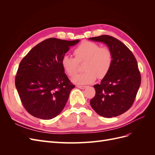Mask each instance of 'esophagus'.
Returning a JSON list of instances; mask_svg holds the SVG:
<instances>
[{"mask_svg":"<svg viewBox=\"0 0 155 155\" xmlns=\"http://www.w3.org/2000/svg\"><path fill=\"white\" fill-rule=\"evenodd\" d=\"M77 87H78V88H81V89H84V88H85L87 87V86H81V85H78V86H77Z\"/></svg>","mask_w":155,"mask_h":155,"instance_id":"esophagus-1","label":"esophagus"}]
</instances>
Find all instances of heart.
<instances>
[{
  "label": "heart",
  "mask_w": 155,
  "mask_h": 155,
  "mask_svg": "<svg viewBox=\"0 0 155 155\" xmlns=\"http://www.w3.org/2000/svg\"><path fill=\"white\" fill-rule=\"evenodd\" d=\"M75 58L64 55L61 59V66L69 76L76 74L79 63L85 61V72L74 76L72 81L76 84L85 85L94 81L96 78L103 79L109 73L113 63V55L111 50L105 46L94 42L85 41L74 50Z\"/></svg>",
  "instance_id": "b5f03b06"
}]
</instances>
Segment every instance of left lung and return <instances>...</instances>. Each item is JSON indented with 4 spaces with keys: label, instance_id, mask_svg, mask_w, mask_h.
Instances as JSON below:
<instances>
[{
    "label": "left lung",
    "instance_id": "obj_1",
    "mask_svg": "<svg viewBox=\"0 0 155 155\" xmlns=\"http://www.w3.org/2000/svg\"><path fill=\"white\" fill-rule=\"evenodd\" d=\"M89 39L106 44L113 55L109 73L100 84L94 85L96 95L91 105L105 118L122 114L133 105L141 83L137 59L122 42L113 37L104 35Z\"/></svg>",
    "mask_w": 155,
    "mask_h": 155
}]
</instances>
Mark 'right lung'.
I'll return each mask as SVG.
<instances>
[{
    "label": "right lung",
    "mask_w": 155,
    "mask_h": 155,
    "mask_svg": "<svg viewBox=\"0 0 155 155\" xmlns=\"http://www.w3.org/2000/svg\"><path fill=\"white\" fill-rule=\"evenodd\" d=\"M79 41L49 38L37 45L22 59L15 87L22 105L33 116L50 120L63 110L75 86L61 61L70 46Z\"/></svg>",
    "instance_id": "right-lung-1"
}]
</instances>
